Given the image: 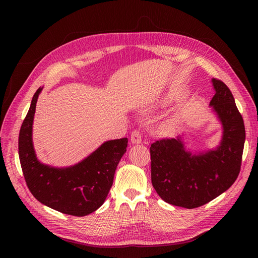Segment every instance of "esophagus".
<instances>
[{
  "instance_id": "obj_1",
  "label": "esophagus",
  "mask_w": 258,
  "mask_h": 258,
  "mask_svg": "<svg viewBox=\"0 0 258 258\" xmlns=\"http://www.w3.org/2000/svg\"><path fill=\"white\" fill-rule=\"evenodd\" d=\"M142 138H141V133L139 130H135L133 131L132 135H131V142L133 144H139L141 143Z\"/></svg>"
}]
</instances>
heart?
<instances>
[{
  "label": "heart",
  "instance_id": "b5f03b06",
  "mask_svg": "<svg viewBox=\"0 0 258 258\" xmlns=\"http://www.w3.org/2000/svg\"><path fill=\"white\" fill-rule=\"evenodd\" d=\"M172 125H173V124H171V123L165 124V125L163 126V132H169L170 130H172Z\"/></svg>",
  "mask_w": 258,
  "mask_h": 258
}]
</instances>
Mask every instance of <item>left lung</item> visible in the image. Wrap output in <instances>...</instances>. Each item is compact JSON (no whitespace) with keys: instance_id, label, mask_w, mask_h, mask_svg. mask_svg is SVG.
I'll list each match as a JSON object with an SVG mask.
<instances>
[{"instance_id":"8db88e82","label":"left lung","mask_w":258,"mask_h":258,"mask_svg":"<svg viewBox=\"0 0 258 258\" xmlns=\"http://www.w3.org/2000/svg\"><path fill=\"white\" fill-rule=\"evenodd\" d=\"M210 101L223 125V138L215 150L192 155L181 137L162 139L151 147L152 183L168 204L192 209L207 204L232 186L238 177L245 124L229 88L213 78Z\"/></svg>"}]
</instances>
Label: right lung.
Segmentation results:
<instances>
[{"mask_svg": "<svg viewBox=\"0 0 258 258\" xmlns=\"http://www.w3.org/2000/svg\"><path fill=\"white\" fill-rule=\"evenodd\" d=\"M38 88L19 135V157L27 186L42 204L64 214L85 216L97 210L113 185L120 159L126 152L127 138L104 142L79 163L55 168L37 160L32 143V123Z\"/></svg>", "mask_w": 258, "mask_h": 258, "instance_id": "obj_1", "label": "right lung"}]
</instances>
